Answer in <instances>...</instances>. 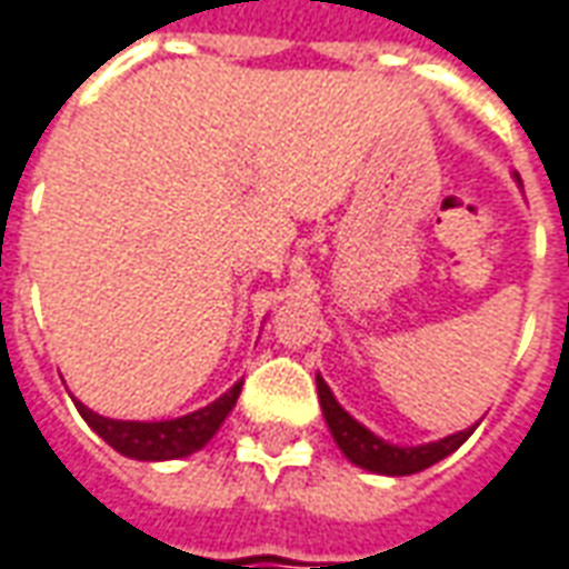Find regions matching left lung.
Instances as JSON below:
<instances>
[{
  "instance_id": "left-lung-1",
  "label": "left lung",
  "mask_w": 569,
  "mask_h": 569,
  "mask_svg": "<svg viewBox=\"0 0 569 569\" xmlns=\"http://www.w3.org/2000/svg\"><path fill=\"white\" fill-rule=\"evenodd\" d=\"M317 393H320L322 418H326V423L332 429L335 441L345 451L347 460L362 466V469H369V472H378V476H415L420 469L445 460L448 453L457 451L476 432V427H469L453 432L448 439L429 441V445H418V448H399V445L378 439L371 429H366L359 420L350 418L345 408L335 402L329 383L322 381L320 375H317Z\"/></svg>"
}]
</instances>
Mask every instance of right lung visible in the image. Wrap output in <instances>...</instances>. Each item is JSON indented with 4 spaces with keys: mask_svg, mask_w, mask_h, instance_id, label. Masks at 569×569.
Masks as SVG:
<instances>
[{
    "mask_svg": "<svg viewBox=\"0 0 569 569\" xmlns=\"http://www.w3.org/2000/svg\"><path fill=\"white\" fill-rule=\"evenodd\" d=\"M240 387H243V381H237L228 393L219 396L207 408L176 420H112L97 415L88 406H81L76 399L72 402L79 408L81 418L88 420V427L100 439L109 441L118 453L133 457V460H176V457L200 451L216 436V429L222 427L228 411L234 408Z\"/></svg>",
    "mask_w": 569,
    "mask_h": 569,
    "instance_id": "1",
    "label": "right lung"
}]
</instances>
